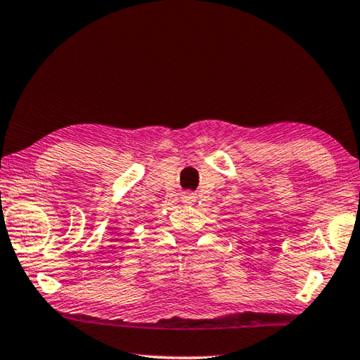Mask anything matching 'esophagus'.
<instances>
[{"label": "esophagus", "mask_w": 360, "mask_h": 360, "mask_svg": "<svg viewBox=\"0 0 360 360\" xmlns=\"http://www.w3.org/2000/svg\"><path fill=\"white\" fill-rule=\"evenodd\" d=\"M182 202H184L186 205H193L195 203V195L191 193V192H186L184 195H182Z\"/></svg>", "instance_id": "1"}]
</instances>
